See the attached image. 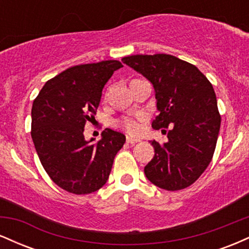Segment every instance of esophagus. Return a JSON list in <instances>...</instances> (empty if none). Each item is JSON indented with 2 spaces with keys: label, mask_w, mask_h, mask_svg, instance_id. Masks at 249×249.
<instances>
[{
  "label": "esophagus",
  "mask_w": 249,
  "mask_h": 249,
  "mask_svg": "<svg viewBox=\"0 0 249 249\" xmlns=\"http://www.w3.org/2000/svg\"><path fill=\"white\" fill-rule=\"evenodd\" d=\"M141 142L139 139L132 138V137H127V138H126V142H127V144H130V145H134V144H137V142Z\"/></svg>",
  "instance_id": "obj_1"
}]
</instances>
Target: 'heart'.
<instances>
[{"label":"heart","mask_w":249,"mask_h":249,"mask_svg":"<svg viewBox=\"0 0 249 249\" xmlns=\"http://www.w3.org/2000/svg\"><path fill=\"white\" fill-rule=\"evenodd\" d=\"M119 126L123 127L125 131H127V132L131 134L138 133V131H139V124L131 118L123 119V121L119 122Z\"/></svg>","instance_id":"b5f03b06"}]
</instances>
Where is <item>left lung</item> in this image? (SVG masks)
I'll return each instance as SVG.
<instances>
[{"mask_svg": "<svg viewBox=\"0 0 249 249\" xmlns=\"http://www.w3.org/2000/svg\"><path fill=\"white\" fill-rule=\"evenodd\" d=\"M152 83L159 115L156 130L170 126L168 142L150 141L154 157L145 166L156 186L178 191L192 185L210 165L221 124L214 89L196 65L166 53L123 57Z\"/></svg>", "mask_w": 249, "mask_h": 249, "instance_id": "8db88e82", "label": "left lung"}]
</instances>
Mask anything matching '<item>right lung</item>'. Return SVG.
<instances>
[{"label": "right lung", "mask_w": 249, "mask_h": 249, "mask_svg": "<svg viewBox=\"0 0 249 249\" xmlns=\"http://www.w3.org/2000/svg\"><path fill=\"white\" fill-rule=\"evenodd\" d=\"M118 61L69 68L48 81L31 108V138L42 166L53 181L73 194H89L107 184L113 159L125 142L107 128L101 141L84 138L85 123L95 118L102 91Z\"/></svg>", "instance_id": "right-lung-1"}]
</instances>
